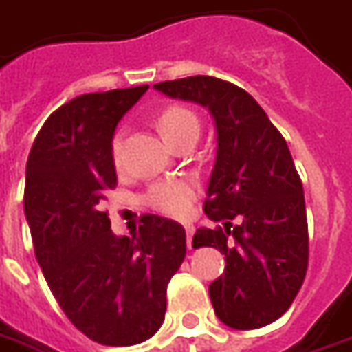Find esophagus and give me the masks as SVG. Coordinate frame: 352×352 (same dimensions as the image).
<instances>
[{"label": "esophagus", "mask_w": 352, "mask_h": 352, "mask_svg": "<svg viewBox=\"0 0 352 352\" xmlns=\"http://www.w3.org/2000/svg\"><path fill=\"white\" fill-rule=\"evenodd\" d=\"M185 231H186V246H188V248H192V235H195V227L185 226Z\"/></svg>", "instance_id": "1"}]
</instances>
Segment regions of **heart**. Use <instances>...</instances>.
I'll return each mask as SVG.
<instances>
[{"label":"heart","instance_id":"b5f03b06","mask_svg":"<svg viewBox=\"0 0 352 352\" xmlns=\"http://www.w3.org/2000/svg\"><path fill=\"white\" fill-rule=\"evenodd\" d=\"M160 133L164 135L167 142H173L175 138L185 135L188 131H200L198 119L192 111L186 107H167L166 111L157 119ZM121 148L123 138L121 135L113 140V160L119 164L121 160ZM196 196V186L190 181H162L148 188L144 195V202L152 210L162 212L171 217H185L190 212V204Z\"/></svg>","mask_w":352,"mask_h":352}]
</instances>
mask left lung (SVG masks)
<instances>
[{
  "instance_id": "1",
  "label": "left lung",
  "mask_w": 352,
  "mask_h": 352,
  "mask_svg": "<svg viewBox=\"0 0 352 352\" xmlns=\"http://www.w3.org/2000/svg\"><path fill=\"white\" fill-rule=\"evenodd\" d=\"M154 88L206 107L216 126L204 212L223 227H200L192 239L226 254L223 276L210 283L214 312L233 329L267 326L293 305L308 266L305 192L285 138L252 96L221 78L196 75Z\"/></svg>"
}]
</instances>
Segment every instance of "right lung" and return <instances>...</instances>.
I'll return each mask as SVG.
<instances>
[{"label":"right lung","mask_w":352,"mask_h":352,"mask_svg":"<svg viewBox=\"0 0 352 352\" xmlns=\"http://www.w3.org/2000/svg\"><path fill=\"white\" fill-rule=\"evenodd\" d=\"M148 85L73 98L47 117L26 162L25 216L38 264L67 318L96 343H142L164 324L185 229L148 214L117 236L102 206L116 188L117 123Z\"/></svg>","instance_id":"add662e5"}]
</instances>
